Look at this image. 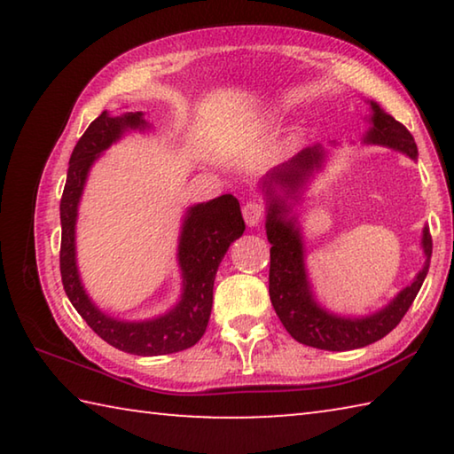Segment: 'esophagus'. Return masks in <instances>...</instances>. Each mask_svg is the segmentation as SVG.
<instances>
[{
    "mask_svg": "<svg viewBox=\"0 0 454 454\" xmlns=\"http://www.w3.org/2000/svg\"><path fill=\"white\" fill-rule=\"evenodd\" d=\"M242 214H244L246 224H248V226H258L260 222L264 220L266 208H264V204H260V202H248V204L244 206Z\"/></svg>",
    "mask_w": 454,
    "mask_h": 454,
    "instance_id": "1",
    "label": "esophagus"
}]
</instances>
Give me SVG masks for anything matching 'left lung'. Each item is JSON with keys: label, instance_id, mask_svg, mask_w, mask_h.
I'll use <instances>...</instances> for the list:
<instances>
[{"label": "left lung", "instance_id": "1", "mask_svg": "<svg viewBox=\"0 0 454 454\" xmlns=\"http://www.w3.org/2000/svg\"><path fill=\"white\" fill-rule=\"evenodd\" d=\"M372 110L374 128L366 140L390 145V148L401 150L406 156L417 160V144H414V137L409 129L393 116L384 114L376 104H372ZM318 150H304L284 170L276 172L272 178H278L288 186L296 188L302 182L304 174L312 170L314 164H318ZM282 212L284 206L278 200H272L266 222V236L268 242L272 244L268 292H270L274 310L278 314L284 328L288 330V334L294 340L306 344V347L320 350H352L387 336L403 320L406 310L411 309L422 282L427 278L430 254H433V238H430L428 230H425V236H422L427 262L419 272L417 280L411 286H406L384 310L372 314V317L350 320L326 314L312 302L302 264L301 234H298L292 222L284 220Z\"/></svg>", "mask_w": 454, "mask_h": 454}]
</instances>
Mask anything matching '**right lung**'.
<instances>
[{
	"instance_id": "add662e5",
	"label": "right lung",
	"mask_w": 454,
	"mask_h": 454,
	"mask_svg": "<svg viewBox=\"0 0 454 454\" xmlns=\"http://www.w3.org/2000/svg\"><path fill=\"white\" fill-rule=\"evenodd\" d=\"M142 114H124L112 118L102 112L88 126L75 144L67 168L66 188L61 194V246L59 272L61 284L74 309L88 322L94 333L118 350L137 356L172 355L186 350L202 338L212 310V290L218 264L228 246L244 232L240 202L232 194H224L212 202L198 204L188 212L180 238V266L184 274V296L180 304L162 318L148 322H120L99 312L83 292L74 252V228L78 202L88 170L99 152H104L126 128H142Z\"/></svg>"
}]
</instances>
